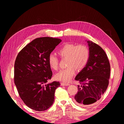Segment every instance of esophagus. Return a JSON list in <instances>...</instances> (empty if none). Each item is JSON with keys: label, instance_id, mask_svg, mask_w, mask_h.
Wrapping results in <instances>:
<instances>
[{"label": "esophagus", "instance_id": "esophagus-1", "mask_svg": "<svg viewBox=\"0 0 124 124\" xmlns=\"http://www.w3.org/2000/svg\"><path fill=\"white\" fill-rule=\"evenodd\" d=\"M69 85H70V84L67 83H64V82H62V83H61V85L62 86H68Z\"/></svg>", "mask_w": 124, "mask_h": 124}]
</instances>
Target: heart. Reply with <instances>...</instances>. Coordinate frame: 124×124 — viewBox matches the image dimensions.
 <instances>
[{
  "label": "heart",
  "mask_w": 124,
  "mask_h": 124,
  "mask_svg": "<svg viewBox=\"0 0 124 124\" xmlns=\"http://www.w3.org/2000/svg\"><path fill=\"white\" fill-rule=\"evenodd\" d=\"M57 53L62 58H66L67 68L62 70L56 74V80L64 82H69L75 73V69L80 71L87 65L90 57V51L85 45H76L66 43L60 47ZM48 63L50 68L57 70L59 60L56 56L51 54L48 57Z\"/></svg>",
  "instance_id": "b5f03b06"
}]
</instances>
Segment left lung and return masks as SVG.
I'll return each instance as SVG.
<instances>
[{"mask_svg": "<svg viewBox=\"0 0 124 124\" xmlns=\"http://www.w3.org/2000/svg\"><path fill=\"white\" fill-rule=\"evenodd\" d=\"M90 57L87 65L78 74V92L74 96L77 104H93L106 92L109 83L110 64L106 52L98 44L87 41Z\"/></svg>", "mask_w": 124, "mask_h": 124, "instance_id": "8db88e82", "label": "left lung"}]
</instances>
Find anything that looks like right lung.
Returning <instances> with one entry per match:
<instances>
[{"label":"right lung","mask_w":124,"mask_h":124,"mask_svg":"<svg viewBox=\"0 0 124 124\" xmlns=\"http://www.w3.org/2000/svg\"><path fill=\"white\" fill-rule=\"evenodd\" d=\"M62 40L41 37L28 43L17 55L14 63V83L21 98L32 110L43 111L54 101L59 82L46 84L53 73L48 57Z\"/></svg>","instance_id":"add662e5"}]
</instances>
